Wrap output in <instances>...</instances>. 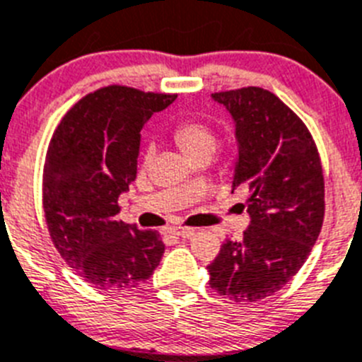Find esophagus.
<instances>
[{
    "label": "esophagus",
    "mask_w": 362,
    "mask_h": 362,
    "mask_svg": "<svg viewBox=\"0 0 362 362\" xmlns=\"http://www.w3.org/2000/svg\"><path fill=\"white\" fill-rule=\"evenodd\" d=\"M171 233H173L175 236L191 238L194 233H197V229H193V227H173V229H171Z\"/></svg>",
    "instance_id": "esophagus-1"
}]
</instances>
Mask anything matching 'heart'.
Wrapping results in <instances>:
<instances>
[{
    "label": "heart",
    "instance_id": "b5f03b06",
    "mask_svg": "<svg viewBox=\"0 0 362 362\" xmlns=\"http://www.w3.org/2000/svg\"><path fill=\"white\" fill-rule=\"evenodd\" d=\"M173 136L175 142L191 160L202 155L211 157L218 144L214 129L198 119H185L178 122L173 129ZM148 155H151V148L148 149Z\"/></svg>",
    "mask_w": 362,
    "mask_h": 362
}]
</instances>
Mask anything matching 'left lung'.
Wrapping results in <instances>:
<instances>
[{
    "instance_id": "obj_1",
    "label": "left lung",
    "mask_w": 362,
    "mask_h": 362,
    "mask_svg": "<svg viewBox=\"0 0 362 362\" xmlns=\"http://www.w3.org/2000/svg\"><path fill=\"white\" fill-rule=\"evenodd\" d=\"M211 97L234 120L233 193L249 189L250 223L207 265L209 285L233 301H258L291 281L321 233V158L303 120L269 90L249 86Z\"/></svg>"
}]
</instances>
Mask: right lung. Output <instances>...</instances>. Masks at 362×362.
I'll return each mask as SVG.
<instances>
[{
  "label": "right lung",
  "mask_w": 362,
  "mask_h": 362,
  "mask_svg": "<svg viewBox=\"0 0 362 362\" xmlns=\"http://www.w3.org/2000/svg\"><path fill=\"white\" fill-rule=\"evenodd\" d=\"M177 99L106 86L63 117L48 146L43 207L55 249L100 291L146 281L164 254L160 234L117 220L119 197L136 177L141 129Z\"/></svg>",
  "instance_id": "right-lung-1"
}]
</instances>
